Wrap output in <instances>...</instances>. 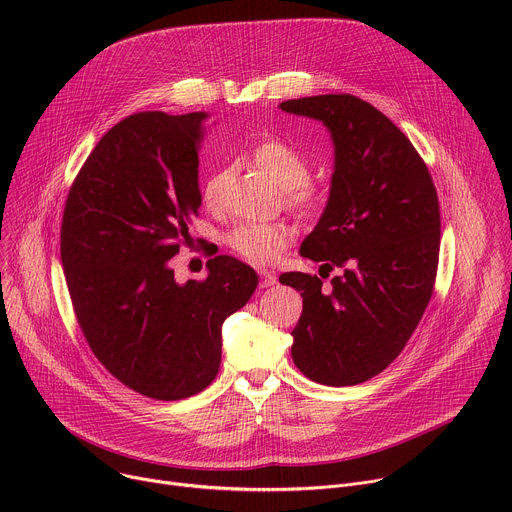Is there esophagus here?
Listing matches in <instances>:
<instances>
[{
    "label": "esophagus",
    "mask_w": 512,
    "mask_h": 512,
    "mask_svg": "<svg viewBox=\"0 0 512 512\" xmlns=\"http://www.w3.org/2000/svg\"><path fill=\"white\" fill-rule=\"evenodd\" d=\"M259 273V283H261V287H269V285H273L275 281H277V277H275V273L273 271H269V269H259L257 271Z\"/></svg>",
    "instance_id": "esophagus-1"
}]
</instances>
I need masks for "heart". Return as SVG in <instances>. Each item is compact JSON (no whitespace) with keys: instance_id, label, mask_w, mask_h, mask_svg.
Instances as JSON below:
<instances>
[{"instance_id":"b5f03b06","label":"heart","mask_w":512,"mask_h":512,"mask_svg":"<svg viewBox=\"0 0 512 512\" xmlns=\"http://www.w3.org/2000/svg\"><path fill=\"white\" fill-rule=\"evenodd\" d=\"M253 160L261 166L271 180L287 192V206L304 218H314L324 212L328 204V190L310 180V160L296 148L279 137L261 141L253 148ZM231 182V172L227 168L216 170L202 188V202L216 210L225 202V190ZM229 247L245 257L247 261L265 265L277 259V255L287 247L289 233L279 225H257L243 223L231 231L227 237Z\"/></svg>"}]
</instances>
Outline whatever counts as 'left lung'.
<instances>
[{
  "label": "left lung",
  "instance_id": "1",
  "mask_svg": "<svg viewBox=\"0 0 512 512\" xmlns=\"http://www.w3.org/2000/svg\"><path fill=\"white\" fill-rule=\"evenodd\" d=\"M281 109L320 119L332 133L328 206L300 253L342 269L328 289L324 273L279 277L304 298L291 356L316 383L358 385L401 354L431 300L440 202L413 143L371 103L340 93L283 101Z\"/></svg>",
  "mask_w": 512,
  "mask_h": 512
}]
</instances>
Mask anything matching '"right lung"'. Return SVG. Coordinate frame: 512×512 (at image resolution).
Segmentation results:
<instances>
[{"mask_svg":"<svg viewBox=\"0 0 512 512\" xmlns=\"http://www.w3.org/2000/svg\"><path fill=\"white\" fill-rule=\"evenodd\" d=\"M204 113L141 111L115 123L72 182L60 259L79 328L103 367L131 391L178 401L221 367V326L257 287L231 255L202 281L176 283L170 259L188 243Z\"/></svg>","mask_w":512,"mask_h":512,"instance_id":"obj_1","label":"right lung"}]
</instances>
